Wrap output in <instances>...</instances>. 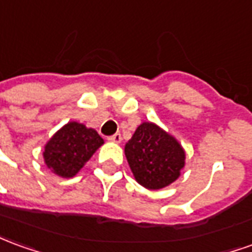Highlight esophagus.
I'll use <instances>...</instances> for the list:
<instances>
[{
  "label": "esophagus",
  "mask_w": 252,
  "mask_h": 252,
  "mask_svg": "<svg viewBox=\"0 0 252 252\" xmlns=\"http://www.w3.org/2000/svg\"><path fill=\"white\" fill-rule=\"evenodd\" d=\"M108 140L109 142H114V143H120L121 135L120 133H114V135H112V136H109Z\"/></svg>",
  "instance_id": "1"
}]
</instances>
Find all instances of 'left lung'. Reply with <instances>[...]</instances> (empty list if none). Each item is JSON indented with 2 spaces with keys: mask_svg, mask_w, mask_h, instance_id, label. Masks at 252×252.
Returning a JSON list of instances; mask_svg holds the SVG:
<instances>
[{
  "mask_svg": "<svg viewBox=\"0 0 252 252\" xmlns=\"http://www.w3.org/2000/svg\"><path fill=\"white\" fill-rule=\"evenodd\" d=\"M126 157L136 181L149 189L172 184L186 159L179 142L153 123L136 128L126 144Z\"/></svg>",
  "mask_w": 252,
  "mask_h": 252,
  "instance_id": "obj_1",
  "label": "left lung"
}]
</instances>
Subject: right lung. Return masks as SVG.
Masks as SVG:
<instances>
[{
  "label": "right lung",
  "mask_w": 252,
  "mask_h": 252,
  "mask_svg": "<svg viewBox=\"0 0 252 252\" xmlns=\"http://www.w3.org/2000/svg\"><path fill=\"white\" fill-rule=\"evenodd\" d=\"M101 144L103 139L95 129L72 121L47 142L43 158L56 175L73 177Z\"/></svg>",
  "instance_id": "obj_1"
}]
</instances>
